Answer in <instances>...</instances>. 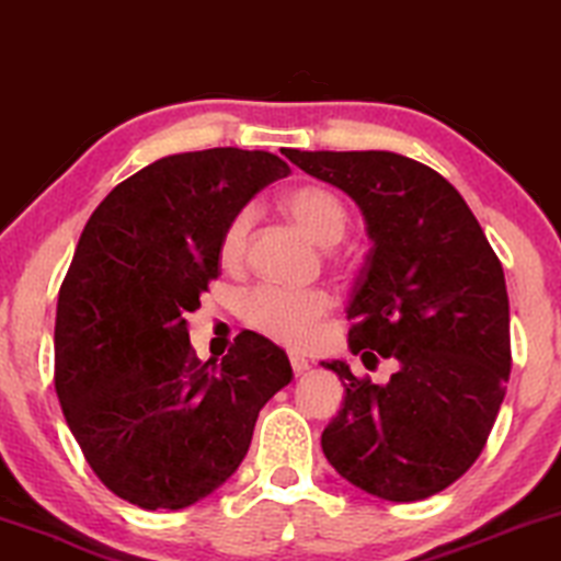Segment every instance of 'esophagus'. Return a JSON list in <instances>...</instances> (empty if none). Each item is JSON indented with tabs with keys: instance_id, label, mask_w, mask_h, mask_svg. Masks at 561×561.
Here are the masks:
<instances>
[{
	"instance_id": "esophagus-1",
	"label": "esophagus",
	"mask_w": 561,
	"mask_h": 561,
	"mask_svg": "<svg viewBox=\"0 0 561 561\" xmlns=\"http://www.w3.org/2000/svg\"><path fill=\"white\" fill-rule=\"evenodd\" d=\"M290 367H294L296 375H304L311 367V363L304 355H298V352H290Z\"/></svg>"
}]
</instances>
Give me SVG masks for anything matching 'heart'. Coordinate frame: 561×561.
<instances>
[{"instance_id": "b5f03b06", "label": "heart", "mask_w": 561, "mask_h": 561, "mask_svg": "<svg viewBox=\"0 0 561 561\" xmlns=\"http://www.w3.org/2000/svg\"><path fill=\"white\" fill-rule=\"evenodd\" d=\"M283 209L319 248H332L347 229V206L334 191L324 186H298L283 196ZM250 211L244 209L229 221L221 237V257L237 263L244 252L250 232ZM332 309V298L324 290H290L278 286L252 288L242 301V319L255 332L275 342L304 347L317 334L319 321Z\"/></svg>"}]
</instances>
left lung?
<instances>
[{
  "label": "left lung",
  "mask_w": 561,
  "mask_h": 561,
  "mask_svg": "<svg viewBox=\"0 0 561 561\" xmlns=\"http://www.w3.org/2000/svg\"><path fill=\"white\" fill-rule=\"evenodd\" d=\"M359 206L365 265L347 304L350 352L393 359L388 382L344 359L342 409L321 434L329 465L382 501L449 488L485 447L511 375L508 290L501 260L447 179L388 150H283Z\"/></svg>",
  "instance_id": "1"
}]
</instances>
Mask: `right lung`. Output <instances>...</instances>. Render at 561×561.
<instances>
[{
	"label": "right lung",
	"mask_w": 561,
	"mask_h": 561,
	"mask_svg": "<svg viewBox=\"0 0 561 561\" xmlns=\"http://www.w3.org/2000/svg\"><path fill=\"white\" fill-rule=\"evenodd\" d=\"M288 163L211 148L145 165L96 206L56 309V393L66 424L122 501L179 511L232 478L257 413L294 378L288 355L240 332L209 363L186 313L219 275L229 221Z\"/></svg>",
	"instance_id": "right-lung-1"
}]
</instances>
